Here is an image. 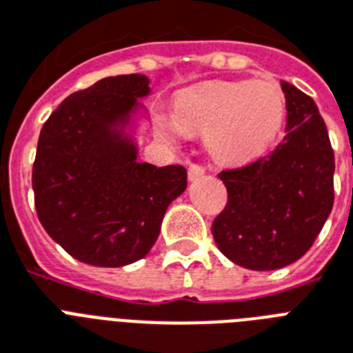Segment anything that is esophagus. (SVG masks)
Returning <instances> with one entry per match:
<instances>
[{
  "instance_id": "obj_1",
  "label": "esophagus",
  "mask_w": 353,
  "mask_h": 353,
  "mask_svg": "<svg viewBox=\"0 0 353 353\" xmlns=\"http://www.w3.org/2000/svg\"><path fill=\"white\" fill-rule=\"evenodd\" d=\"M205 176V166L199 165V163H192V165L188 166V179L190 181H196L199 177Z\"/></svg>"
}]
</instances>
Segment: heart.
Segmentation results:
<instances>
[{"instance_id":"b5f03b06","label":"heart","mask_w":353,"mask_h":353,"mask_svg":"<svg viewBox=\"0 0 353 353\" xmlns=\"http://www.w3.org/2000/svg\"><path fill=\"white\" fill-rule=\"evenodd\" d=\"M174 117L159 115L166 139L207 133V146L216 159L240 163L271 146L285 117V99L269 80L212 82L185 91L176 101Z\"/></svg>"}]
</instances>
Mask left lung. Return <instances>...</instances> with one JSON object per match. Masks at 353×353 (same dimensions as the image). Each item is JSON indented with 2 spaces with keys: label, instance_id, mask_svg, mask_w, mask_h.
<instances>
[{
  "label": "left lung",
  "instance_id": "1",
  "mask_svg": "<svg viewBox=\"0 0 353 353\" xmlns=\"http://www.w3.org/2000/svg\"><path fill=\"white\" fill-rule=\"evenodd\" d=\"M285 135L260 159L218 174L229 201L212 223L216 245L254 271L290 265L313 245L334 207L335 157L312 97L280 82Z\"/></svg>",
  "mask_w": 353,
  "mask_h": 353
}]
</instances>
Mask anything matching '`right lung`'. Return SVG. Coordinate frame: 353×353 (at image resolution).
<instances>
[{
  "label": "right lung",
  "instance_id": "1",
  "mask_svg": "<svg viewBox=\"0 0 353 353\" xmlns=\"http://www.w3.org/2000/svg\"><path fill=\"white\" fill-rule=\"evenodd\" d=\"M144 74H119L69 95L46 121L32 165L40 223L80 262L121 268L144 258L168 205L185 192L181 165L139 163L124 126Z\"/></svg>",
  "mask_w": 353,
  "mask_h": 353
}]
</instances>
